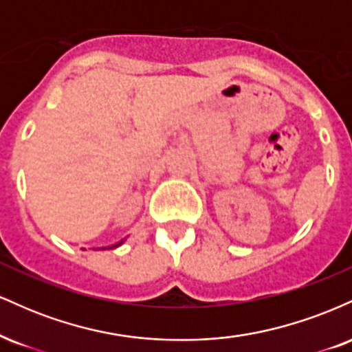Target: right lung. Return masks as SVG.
<instances>
[{
	"mask_svg": "<svg viewBox=\"0 0 352 352\" xmlns=\"http://www.w3.org/2000/svg\"><path fill=\"white\" fill-rule=\"evenodd\" d=\"M125 240H127V238H122V240H120V241H117V243L111 245V246H107V250H114V248H117V246H120V245H122ZM102 250H106V246H102Z\"/></svg>",
	"mask_w": 352,
	"mask_h": 352,
	"instance_id": "add662e5",
	"label": "right lung"
}]
</instances>
